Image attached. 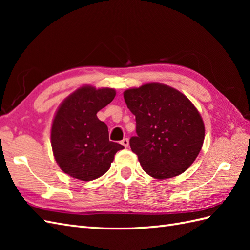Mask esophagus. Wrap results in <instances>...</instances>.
Returning <instances> with one entry per match:
<instances>
[{
  "label": "esophagus",
  "instance_id": "1",
  "mask_svg": "<svg viewBox=\"0 0 250 250\" xmlns=\"http://www.w3.org/2000/svg\"><path fill=\"white\" fill-rule=\"evenodd\" d=\"M120 144L124 145L125 148L129 146V140L128 139H124L122 141H120Z\"/></svg>",
  "mask_w": 250,
  "mask_h": 250
}]
</instances>
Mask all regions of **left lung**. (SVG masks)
<instances>
[{
  "label": "left lung",
  "mask_w": 250,
  "mask_h": 250,
  "mask_svg": "<svg viewBox=\"0 0 250 250\" xmlns=\"http://www.w3.org/2000/svg\"><path fill=\"white\" fill-rule=\"evenodd\" d=\"M124 97L136 120L130 147L143 169L158 179L184 173L204 142V122L195 106L178 90L159 83L125 90Z\"/></svg>",
  "instance_id": "obj_1"
}]
</instances>
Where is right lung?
Instances as JSON below:
<instances>
[{"instance_id": "obj_1", "label": "right lung", "mask_w": 250, "mask_h": 250, "mask_svg": "<svg viewBox=\"0 0 250 250\" xmlns=\"http://www.w3.org/2000/svg\"><path fill=\"white\" fill-rule=\"evenodd\" d=\"M110 88L83 86L63 101L51 126V147L57 163L73 178L89 182L108 171L117 151L108 129L97 113L114 100Z\"/></svg>"}]
</instances>
